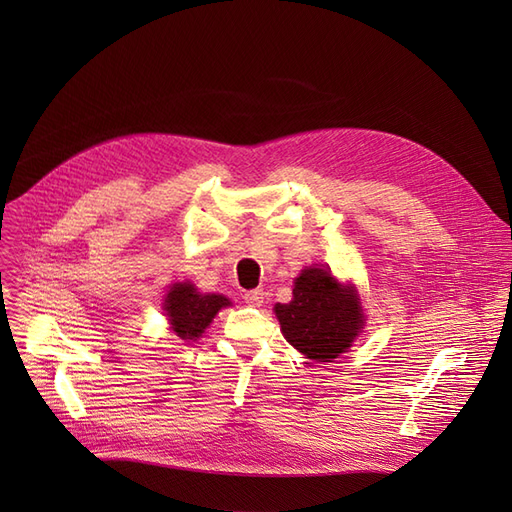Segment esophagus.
Returning a JSON list of instances; mask_svg holds the SVG:
<instances>
[{"label": "esophagus", "instance_id": "34e87169", "mask_svg": "<svg viewBox=\"0 0 512 512\" xmlns=\"http://www.w3.org/2000/svg\"><path fill=\"white\" fill-rule=\"evenodd\" d=\"M245 303H249V305H253V307L263 305V290H261V288H255V290L245 292Z\"/></svg>", "mask_w": 512, "mask_h": 512}]
</instances>
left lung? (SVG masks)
<instances>
[{"mask_svg": "<svg viewBox=\"0 0 512 512\" xmlns=\"http://www.w3.org/2000/svg\"><path fill=\"white\" fill-rule=\"evenodd\" d=\"M284 338L313 361L346 353L363 328V309L353 288H344L328 270L309 267L292 288V301L274 307Z\"/></svg>", "mask_w": 512, "mask_h": 512, "instance_id": "8db88e82", "label": "left lung"}]
</instances>
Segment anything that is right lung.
I'll use <instances>...</instances> for the list:
<instances>
[{"mask_svg": "<svg viewBox=\"0 0 512 512\" xmlns=\"http://www.w3.org/2000/svg\"><path fill=\"white\" fill-rule=\"evenodd\" d=\"M230 301L222 294H201L191 282H178L166 294L164 309L172 330L182 340H197L222 307Z\"/></svg>", "mask_w": 512, "mask_h": 512, "instance_id": "right-lung-1", "label": "right lung"}]
</instances>
